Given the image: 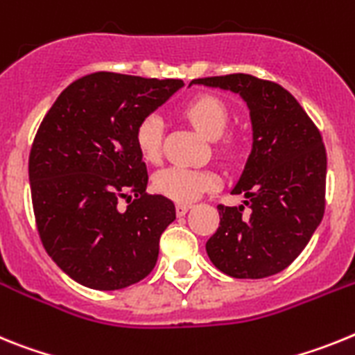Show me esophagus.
Here are the masks:
<instances>
[{
    "label": "esophagus",
    "instance_id": "34e87169",
    "mask_svg": "<svg viewBox=\"0 0 355 355\" xmlns=\"http://www.w3.org/2000/svg\"><path fill=\"white\" fill-rule=\"evenodd\" d=\"M189 209H191L189 203H177V214L178 216H184L187 211H189Z\"/></svg>",
    "mask_w": 355,
    "mask_h": 355
}]
</instances>
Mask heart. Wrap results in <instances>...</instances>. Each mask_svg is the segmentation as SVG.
Here are the masks:
<instances>
[{"mask_svg": "<svg viewBox=\"0 0 355 355\" xmlns=\"http://www.w3.org/2000/svg\"><path fill=\"white\" fill-rule=\"evenodd\" d=\"M182 112L207 139H218L220 135H223L230 121L229 107L212 94H200L193 98L187 101ZM162 130H164V123L159 114H146L135 126V146L146 162L155 164L160 160ZM221 152L229 153L230 144H225ZM218 184H220L218 175L209 169L184 168V166H169L157 171L153 177V189L159 195L178 203L193 202L209 191H214Z\"/></svg>", "mask_w": 355, "mask_h": 355, "instance_id": "heart-1", "label": "heart"}]
</instances>
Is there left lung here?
Wrapping results in <instances>:
<instances>
[{
    "label": "left lung",
    "mask_w": 355,
    "mask_h": 355,
    "mask_svg": "<svg viewBox=\"0 0 355 355\" xmlns=\"http://www.w3.org/2000/svg\"><path fill=\"white\" fill-rule=\"evenodd\" d=\"M191 84L241 94L254 128L252 153L232 189L245 195V205H218L220 227L205 245L209 259L234 279L275 275L306 248L325 212L322 134L291 92L271 80L234 73Z\"/></svg>",
    "instance_id": "8db88e82"
}]
</instances>
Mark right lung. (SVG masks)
Listing matches in <instances>:
<instances>
[{"mask_svg": "<svg viewBox=\"0 0 355 355\" xmlns=\"http://www.w3.org/2000/svg\"><path fill=\"white\" fill-rule=\"evenodd\" d=\"M182 85L98 71L46 112L28 159L33 214L48 255L78 284L123 289L155 266L160 234L177 214L171 200L146 193L134 132Z\"/></svg>", "mask_w": 355, "mask_h": 355, "instance_id": "add662e5", "label": "right lung"}]
</instances>
